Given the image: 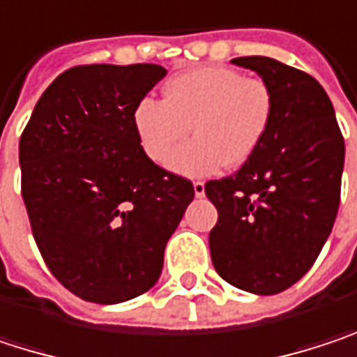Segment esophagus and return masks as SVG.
Returning a JSON list of instances; mask_svg holds the SVG:
<instances>
[{
  "instance_id": "obj_1",
  "label": "esophagus",
  "mask_w": 357,
  "mask_h": 357,
  "mask_svg": "<svg viewBox=\"0 0 357 357\" xmlns=\"http://www.w3.org/2000/svg\"><path fill=\"white\" fill-rule=\"evenodd\" d=\"M193 191H195L197 197H203V195H205V183H203V181H195V183H193Z\"/></svg>"
}]
</instances>
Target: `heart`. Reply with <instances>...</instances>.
Wrapping results in <instances>:
<instances>
[{"label":"heart","mask_w":357,"mask_h":357,"mask_svg":"<svg viewBox=\"0 0 357 357\" xmlns=\"http://www.w3.org/2000/svg\"><path fill=\"white\" fill-rule=\"evenodd\" d=\"M273 114L275 96L265 79L205 66L168 79L162 100L142 98L133 109V129L146 158L164 164L191 128L196 137L168 164L185 176H209L255 156Z\"/></svg>","instance_id":"1"}]
</instances>
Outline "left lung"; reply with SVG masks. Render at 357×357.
I'll return each mask as SVG.
<instances>
[{
    "instance_id": "obj_1",
    "label": "left lung",
    "mask_w": 357,
    "mask_h": 357,
    "mask_svg": "<svg viewBox=\"0 0 357 357\" xmlns=\"http://www.w3.org/2000/svg\"><path fill=\"white\" fill-rule=\"evenodd\" d=\"M273 90V123L232 176L205 183L218 209L209 252L222 280L271 296L294 286L333 230L345 144L323 86L271 57H236Z\"/></svg>"
}]
</instances>
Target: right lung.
<instances>
[{"label": "right lung", "mask_w": 357, "mask_h": 357, "mask_svg": "<svg viewBox=\"0 0 357 357\" xmlns=\"http://www.w3.org/2000/svg\"><path fill=\"white\" fill-rule=\"evenodd\" d=\"M166 75L154 63L77 66L38 98L20 135L22 199L61 286L116 304L148 291L193 183L139 148L135 105Z\"/></svg>", "instance_id": "right-lung-1"}]
</instances>
